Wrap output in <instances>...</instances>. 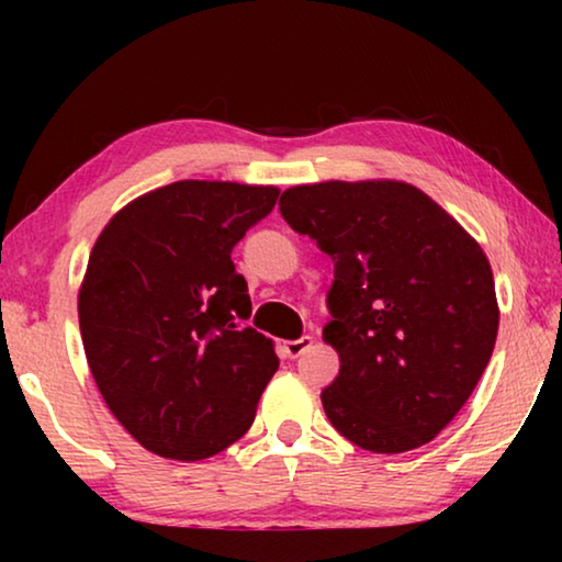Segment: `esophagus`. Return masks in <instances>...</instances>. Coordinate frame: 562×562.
<instances>
[{
  "instance_id": "obj_1",
  "label": "esophagus",
  "mask_w": 562,
  "mask_h": 562,
  "mask_svg": "<svg viewBox=\"0 0 562 562\" xmlns=\"http://www.w3.org/2000/svg\"><path fill=\"white\" fill-rule=\"evenodd\" d=\"M312 345H314V337L304 335V337H299V340H289V342H283V350H286V356H289V358H299V356H304V352L310 350Z\"/></svg>"
}]
</instances>
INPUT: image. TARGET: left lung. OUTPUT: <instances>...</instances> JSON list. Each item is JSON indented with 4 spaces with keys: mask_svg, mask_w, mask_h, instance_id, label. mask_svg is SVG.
<instances>
[{
    "mask_svg": "<svg viewBox=\"0 0 562 562\" xmlns=\"http://www.w3.org/2000/svg\"><path fill=\"white\" fill-rule=\"evenodd\" d=\"M281 214L335 260L322 340L340 373L327 419L371 452L432 440L486 371L498 304L486 252L404 181H322L281 194Z\"/></svg>",
    "mask_w": 562,
    "mask_h": 562,
    "instance_id": "obj_1",
    "label": "left lung"
}]
</instances>
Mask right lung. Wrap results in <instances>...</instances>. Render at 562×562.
I'll return each instance as SVG.
<instances>
[{
  "mask_svg": "<svg viewBox=\"0 0 562 562\" xmlns=\"http://www.w3.org/2000/svg\"><path fill=\"white\" fill-rule=\"evenodd\" d=\"M279 189L176 181L106 222L79 289L97 389L122 427L160 458L194 463L240 440L279 371L252 327L233 248Z\"/></svg>",
  "mask_w": 562,
  "mask_h": 562,
  "instance_id": "obj_1",
  "label": "right lung"
}]
</instances>
